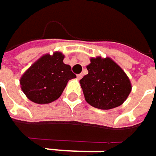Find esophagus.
Wrapping results in <instances>:
<instances>
[{
    "label": "esophagus",
    "instance_id": "34e87169",
    "mask_svg": "<svg viewBox=\"0 0 156 156\" xmlns=\"http://www.w3.org/2000/svg\"><path fill=\"white\" fill-rule=\"evenodd\" d=\"M82 77H83V74H78V75H77V78L78 79H80Z\"/></svg>",
    "mask_w": 156,
    "mask_h": 156
}]
</instances>
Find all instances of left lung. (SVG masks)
<instances>
[{
	"label": "left lung",
	"mask_w": 156,
	"mask_h": 156,
	"mask_svg": "<svg viewBox=\"0 0 156 156\" xmlns=\"http://www.w3.org/2000/svg\"><path fill=\"white\" fill-rule=\"evenodd\" d=\"M88 74L80 79L86 101L96 108H115L129 96L132 86L125 71L110 58H91Z\"/></svg>",
	"instance_id": "left-lung-1"
}]
</instances>
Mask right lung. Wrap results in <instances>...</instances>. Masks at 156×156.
I'll use <instances>...</instances> for the list:
<instances>
[{
    "mask_svg": "<svg viewBox=\"0 0 156 156\" xmlns=\"http://www.w3.org/2000/svg\"><path fill=\"white\" fill-rule=\"evenodd\" d=\"M63 59L64 55L58 51L43 55L21 76L20 87L30 101L48 104L57 100L69 80L76 78L71 67Z\"/></svg>",
    "mask_w": 156,
    "mask_h": 156,
    "instance_id": "add662e5",
    "label": "right lung"
}]
</instances>
